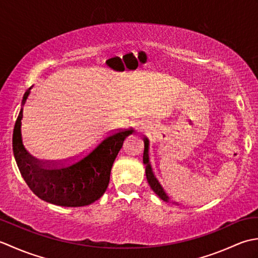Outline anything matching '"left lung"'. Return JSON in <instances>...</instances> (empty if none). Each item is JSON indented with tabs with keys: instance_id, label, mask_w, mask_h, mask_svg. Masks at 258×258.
<instances>
[{
	"instance_id": "1",
	"label": "left lung",
	"mask_w": 258,
	"mask_h": 258,
	"mask_svg": "<svg viewBox=\"0 0 258 258\" xmlns=\"http://www.w3.org/2000/svg\"><path fill=\"white\" fill-rule=\"evenodd\" d=\"M144 155H143V162L146 165L145 168V173H146V178H147V182H149L151 188L154 190V193L157 194L158 196L161 197L163 201L168 202L169 201V197L166 195L165 191H164L163 187L161 186V184L158 183V180L156 179V177L154 176V174H153L152 171V167H151V164H150V156H149V147H150V142L146 138H144Z\"/></svg>"
}]
</instances>
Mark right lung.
Instances as JSON below:
<instances>
[{"label": "right lung", "instance_id": "add662e5", "mask_svg": "<svg viewBox=\"0 0 258 258\" xmlns=\"http://www.w3.org/2000/svg\"><path fill=\"white\" fill-rule=\"evenodd\" d=\"M29 92L25 93L23 104ZM20 112L13 130V153L22 177L41 200L58 206L79 207L97 201L106 190L113 163L124 140L134 131L117 130L78 161L40 162L24 149Z\"/></svg>", "mask_w": 258, "mask_h": 258}]
</instances>
